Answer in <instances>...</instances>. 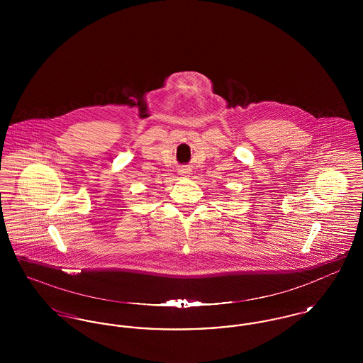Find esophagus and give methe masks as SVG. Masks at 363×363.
<instances>
[{
  "label": "esophagus",
  "mask_w": 363,
  "mask_h": 363,
  "mask_svg": "<svg viewBox=\"0 0 363 363\" xmlns=\"http://www.w3.org/2000/svg\"><path fill=\"white\" fill-rule=\"evenodd\" d=\"M189 174L190 170H188V169H182V170H179V175H181V177H184V178H185V177H189Z\"/></svg>",
  "instance_id": "1"
}]
</instances>
